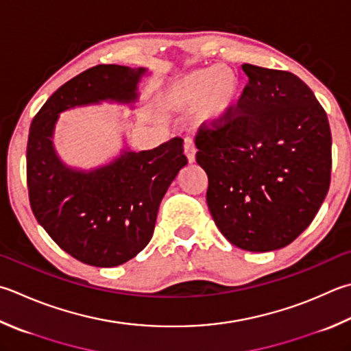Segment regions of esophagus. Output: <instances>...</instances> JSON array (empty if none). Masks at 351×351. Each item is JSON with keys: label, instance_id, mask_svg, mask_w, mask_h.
<instances>
[{"label": "esophagus", "instance_id": "1", "mask_svg": "<svg viewBox=\"0 0 351 351\" xmlns=\"http://www.w3.org/2000/svg\"><path fill=\"white\" fill-rule=\"evenodd\" d=\"M183 151H184V156H186V158H188V162L189 163H194L195 162V151L197 149L194 147L193 141H189V138H186V141H184Z\"/></svg>", "mask_w": 351, "mask_h": 351}]
</instances>
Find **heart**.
Masks as SVG:
<instances>
[{"label": "heart", "instance_id": "heart-1", "mask_svg": "<svg viewBox=\"0 0 351 351\" xmlns=\"http://www.w3.org/2000/svg\"><path fill=\"white\" fill-rule=\"evenodd\" d=\"M241 99V81L228 67H204L171 79L157 93V104L168 113L197 108L198 122L218 127L235 113Z\"/></svg>", "mask_w": 351, "mask_h": 351}]
</instances>
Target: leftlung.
<instances>
[{"label": "left lung", "instance_id": "left-lung-1", "mask_svg": "<svg viewBox=\"0 0 351 351\" xmlns=\"http://www.w3.org/2000/svg\"><path fill=\"white\" fill-rule=\"evenodd\" d=\"M235 114L198 130L206 202L234 246L269 252L292 243L318 214L332 173V133L313 91L293 73L243 64Z\"/></svg>", "mask_w": 351, "mask_h": 351}]
</instances>
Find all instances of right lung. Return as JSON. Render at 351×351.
Returning <instances> with one entry per match:
<instances>
[{
	"label": "right lung",
	"mask_w": 351,
	"mask_h": 351,
	"mask_svg": "<svg viewBox=\"0 0 351 351\" xmlns=\"http://www.w3.org/2000/svg\"><path fill=\"white\" fill-rule=\"evenodd\" d=\"M147 69L96 65L53 93L33 119L27 142V188L33 214L53 241L73 258L114 267L134 258L154 232L158 206L178 171L186 167L183 141L148 151L128 147L102 167L71 168L58 156L53 134L62 111L138 99Z\"/></svg>",
	"instance_id": "obj_1"
}]
</instances>
